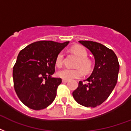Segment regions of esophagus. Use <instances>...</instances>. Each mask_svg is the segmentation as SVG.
<instances>
[{
    "instance_id": "34e87169",
    "label": "esophagus",
    "mask_w": 131,
    "mask_h": 131,
    "mask_svg": "<svg viewBox=\"0 0 131 131\" xmlns=\"http://www.w3.org/2000/svg\"><path fill=\"white\" fill-rule=\"evenodd\" d=\"M67 82H68L67 80H64V79H63V80H62V82H63V83H67Z\"/></svg>"
}]
</instances>
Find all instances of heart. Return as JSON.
<instances>
[{
	"label": "heart",
	"mask_w": 131,
	"mask_h": 131,
	"mask_svg": "<svg viewBox=\"0 0 131 131\" xmlns=\"http://www.w3.org/2000/svg\"><path fill=\"white\" fill-rule=\"evenodd\" d=\"M72 52L75 56L79 58V60L77 62L76 69H70V68H64L60 70L58 72V75L64 80H71L74 78H80L83 76L84 73L82 69L85 73H89L93 69L92 61L87 58L88 53L86 50L81 46H75L72 48ZM64 64V54L62 52H60L57 55L56 58V64L57 67H60ZM82 69L81 70V69Z\"/></svg>",
	"instance_id": "obj_1"
}]
</instances>
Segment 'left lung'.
I'll return each mask as SVG.
<instances>
[{
    "label": "left lung",
    "mask_w": 131,
    "mask_h": 131,
    "mask_svg": "<svg viewBox=\"0 0 131 131\" xmlns=\"http://www.w3.org/2000/svg\"><path fill=\"white\" fill-rule=\"evenodd\" d=\"M79 42L92 53L95 63L92 74L85 80L88 84L79 82L73 96L79 104L94 108L105 101L116 85L119 64L113 51L103 45L89 40Z\"/></svg>",
    "instance_id": "left-lung-1"
}]
</instances>
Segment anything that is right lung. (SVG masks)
Segmentation results:
<instances>
[{
    "label": "right lung",
    "instance_id": "right-lung-1",
    "mask_svg": "<svg viewBox=\"0 0 131 131\" xmlns=\"http://www.w3.org/2000/svg\"><path fill=\"white\" fill-rule=\"evenodd\" d=\"M69 42L40 40L19 53L13 67L14 87L20 100L34 110L44 109L56 98L61 78H53L56 58Z\"/></svg>",
    "mask_w": 131,
    "mask_h": 131
}]
</instances>
